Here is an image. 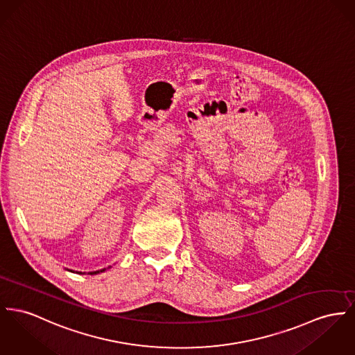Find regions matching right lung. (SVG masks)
<instances>
[{
  "label": "right lung",
  "instance_id": "1",
  "mask_svg": "<svg viewBox=\"0 0 355 355\" xmlns=\"http://www.w3.org/2000/svg\"><path fill=\"white\" fill-rule=\"evenodd\" d=\"M103 270H105V269H102V270H101V272H103ZM94 273H99V272H98V270H96V272H93V273H92V275H94Z\"/></svg>",
  "mask_w": 355,
  "mask_h": 355
}]
</instances>
